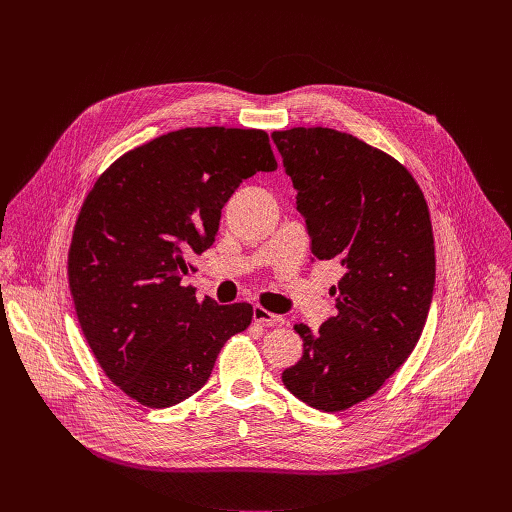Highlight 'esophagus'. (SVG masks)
<instances>
[{
  "mask_svg": "<svg viewBox=\"0 0 512 512\" xmlns=\"http://www.w3.org/2000/svg\"><path fill=\"white\" fill-rule=\"evenodd\" d=\"M253 320H255L257 324L267 326V328L277 326V324H281V322H283V318H281V316L271 314L269 310H265V308H261V306H253Z\"/></svg>",
  "mask_w": 512,
  "mask_h": 512,
  "instance_id": "1",
  "label": "esophagus"
}]
</instances>
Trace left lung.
Returning a JSON list of instances; mask_svg holds the SVG:
<instances>
[{
	"instance_id": "obj_1",
	"label": "left lung",
	"mask_w": 512,
	"mask_h": 512,
	"mask_svg": "<svg viewBox=\"0 0 512 512\" xmlns=\"http://www.w3.org/2000/svg\"><path fill=\"white\" fill-rule=\"evenodd\" d=\"M271 137L314 257L344 267L330 289L336 314L318 332L294 326L304 352L281 381L314 409L344 411L383 387L425 326L435 285L427 202L397 160L350 133L294 127Z\"/></svg>"
}]
</instances>
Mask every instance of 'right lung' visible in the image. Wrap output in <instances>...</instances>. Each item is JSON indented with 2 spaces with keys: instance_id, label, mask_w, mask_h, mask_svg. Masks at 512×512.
I'll return each mask as SVG.
<instances>
[{
  "instance_id": "right-lung-1",
  "label": "right lung",
  "mask_w": 512,
  "mask_h": 512,
  "mask_svg": "<svg viewBox=\"0 0 512 512\" xmlns=\"http://www.w3.org/2000/svg\"><path fill=\"white\" fill-rule=\"evenodd\" d=\"M275 168L261 129L186 127L121 156L89 192L68 251L70 294L101 369L141 405L194 395L251 324V304L198 302L180 281L239 184Z\"/></svg>"
}]
</instances>
